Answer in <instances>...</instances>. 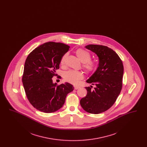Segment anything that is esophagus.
<instances>
[{
  "label": "esophagus",
  "instance_id": "esophagus-1",
  "mask_svg": "<svg viewBox=\"0 0 147 147\" xmlns=\"http://www.w3.org/2000/svg\"><path fill=\"white\" fill-rule=\"evenodd\" d=\"M74 89L77 90V89H79L80 88V86H79V85H74Z\"/></svg>",
  "mask_w": 147,
  "mask_h": 147
}]
</instances>
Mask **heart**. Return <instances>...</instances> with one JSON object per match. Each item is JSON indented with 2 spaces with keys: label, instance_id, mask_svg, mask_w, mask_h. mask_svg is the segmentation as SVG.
<instances>
[{
  "label": "heart",
  "instance_id": "obj_1",
  "mask_svg": "<svg viewBox=\"0 0 147 147\" xmlns=\"http://www.w3.org/2000/svg\"><path fill=\"white\" fill-rule=\"evenodd\" d=\"M76 55L79 60L83 64V67L88 72H92L95 70L97 64L95 62L91 61V55L89 52L84 49H77ZM67 57V53L63 55L61 59V64H63ZM63 77L65 80L73 84H77L80 79L83 78V74L82 71L77 70H69L64 73Z\"/></svg>",
  "mask_w": 147,
  "mask_h": 147
}]
</instances>
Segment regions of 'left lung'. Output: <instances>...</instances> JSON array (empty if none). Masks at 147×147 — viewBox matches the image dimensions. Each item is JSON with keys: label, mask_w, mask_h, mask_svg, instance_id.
Here are the masks:
<instances>
[{"label": "left lung", "mask_w": 147, "mask_h": 147, "mask_svg": "<svg viewBox=\"0 0 147 147\" xmlns=\"http://www.w3.org/2000/svg\"><path fill=\"white\" fill-rule=\"evenodd\" d=\"M98 57V66L86 82L95 85L85 87L87 94L80 104L86 112L98 114L109 109L121 91L123 75V63L118 55L107 46L89 45L85 47Z\"/></svg>", "instance_id": "obj_1"}]
</instances>
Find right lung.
Instances as JSON below:
<instances>
[{
  "mask_svg": "<svg viewBox=\"0 0 147 147\" xmlns=\"http://www.w3.org/2000/svg\"><path fill=\"white\" fill-rule=\"evenodd\" d=\"M69 47L60 42H46L34 49L26 59L23 86L30 104L41 112L52 113L60 109L67 94L74 89L71 84L58 85L52 79Z\"/></svg>",
  "mask_w": 147,
  "mask_h": 147,
  "instance_id": "obj_1",
  "label": "right lung"
}]
</instances>
